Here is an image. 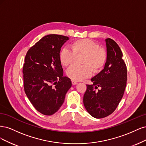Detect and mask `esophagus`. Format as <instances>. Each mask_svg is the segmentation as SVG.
Returning a JSON list of instances; mask_svg holds the SVG:
<instances>
[{
  "mask_svg": "<svg viewBox=\"0 0 146 146\" xmlns=\"http://www.w3.org/2000/svg\"><path fill=\"white\" fill-rule=\"evenodd\" d=\"M72 83L73 85H77V84L78 83H77V82H76V81L72 80Z\"/></svg>",
  "mask_w": 146,
  "mask_h": 146,
  "instance_id": "esophagus-1",
  "label": "esophagus"
}]
</instances>
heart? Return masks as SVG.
<instances>
[{"label": "heart", "mask_w": 146, "mask_h": 146, "mask_svg": "<svg viewBox=\"0 0 146 146\" xmlns=\"http://www.w3.org/2000/svg\"><path fill=\"white\" fill-rule=\"evenodd\" d=\"M72 50L63 48L60 52V60L66 67L72 65L76 55H84L81 66H74L67 71V75L71 80L80 81L90 77L92 70L99 72L103 69L107 61V52L99 47L98 43L89 39H81L74 41L70 44Z\"/></svg>", "instance_id": "1"}]
</instances>
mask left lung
Returning a JSON list of instances; mask_svg holds the SVG:
<instances>
[{"mask_svg": "<svg viewBox=\"0 0 146 146\" xmlns=\"http://www.w3.org/2000/svg\"><path fill=\"white\" fill-rule=\"evenodd\" d=\"M107 61L102 70L91 78L92 85H86L83 104L90 115L103 118L117 108L124 93L127 79V66L122 53L113 39H105ZM99 87L98 91L95 89Z\"/></svg>", "mask_w": 146, "mask_h": 146, "instance_id": "1", "label": "left lung"}]
</instances>
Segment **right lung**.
<instances>
[{"instance_id": "add662e5", "label": "right lung", "mask_w": 146, "mask_h": 146, "mask_svg": "<svg viewBox=\"0 0 146 146\" xmlns=\"http://www.w3.org/2000/svg\"><path fill=\"white\" fill-rule=\"evenodd\" d=\"M69 38L59 35L44 36L28 50L23 66L24 91L37 111L50 116L63 105L72 86L63 77L60 60L61 47Z\"/></svg>"}]
</instances>
